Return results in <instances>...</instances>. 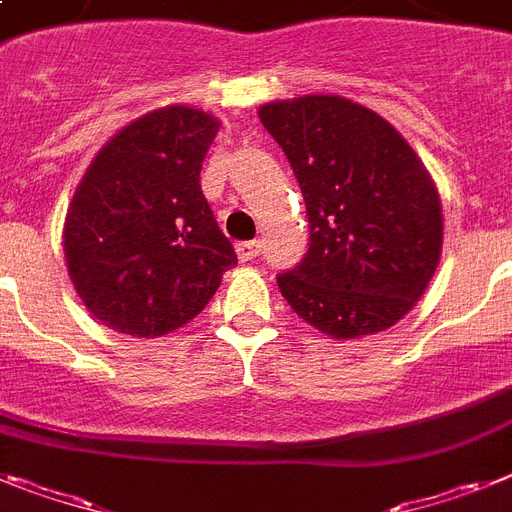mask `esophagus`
<instances>
[{
    "mask_svg": "<svg viewBox=\"0 0 512 512\" xmlns=\"http://www.w3.org/2000/svg\"><path fill=\"white\" fill-rule=\"evenodd\" d=\"M236 255H239V260L242 263H247V260H255L257 255H260V242H239L236 244Z\"/></svg>",
    "mask_w": 512,
    "mask_h": 512,
    "instance_id": "1",
    "label": "esophagus"
}]
</instances>
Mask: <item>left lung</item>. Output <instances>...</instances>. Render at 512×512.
Returning <instances> with one entry per match:
<instances>
[{"label": "left lung", "mask_w": 512, "mask_h": 512, "mask_svg": "<svg viewBox=\"0 0 512 512\" xmlns=\"http://www.w3.org/2000/svg\"><path fill=\"white\" fill-rule=\"evenodd\" d=\"M257 117L289 158L309 216L307 257L278 276L296 315L336 341L393 328L442 252L440 192L393 124L343 96H299Z\"/></svg>", "instance_id": "left-lung-1"}]
</instances>
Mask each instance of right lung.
Segmentation results:
<instances>
[{
  "instance_id": "right-lung-1",
  "label": "right lung",
  "mask_w": 512,
  "mask_h": 512,
  "mask_svg": "<svg viewBox=\"0 0 512 512\" xmlns=\"http://www.w3.org/2000/svg\"><path fill=\"white\" fill-rule=\"evenodd\" d=\"M218 130L210 111L171 103L132 119L85 169L64 218V260L80 302L106 328L174 333L236 265L200 190Z\"/></svg>"
}]
</instances>
